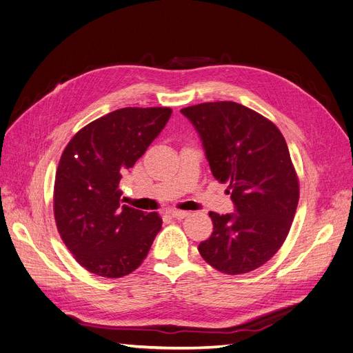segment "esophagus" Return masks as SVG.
<instances>
[{"mask_svg": "<svg viewBox=\"0 0 353 353\" xmlns=\"http://www.w3.org/2000/svg\"><path fill=\"white\" fill-rule=\"evenodd\" d=\"M170 215H172V218H175V219H184V218H187L190 215V213L185 212V210L172 209V210H170Z\"/></svg>", "mask_w": 353, "mask_h": 353, "instance_id": "esophagus-1", "label": "esophagus"}]
</instances>
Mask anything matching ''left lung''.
Wrapping results in <instances>:
<instances>
[{
    "instance_id": "1",
    "label": "left lung",
    "mask_w": 353,
    "mask_h": 353,
    "mask_svg": "<svg viewBox=\"0 0 353 353\" xmlns=\"http://www.w3.org/2000/svg\"><path fill=\"white\" fill-rule=\"evenodd\" d=\"M200 137L212 175L230 183L234 213L210 212L212 236L199 252L230 275L259 268L284 243L299 201V181L288 147L271 121L234 101L181 110Z\"/></svg>"
}]
</instances>
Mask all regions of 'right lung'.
<instances>
[{"label": "right lung", "instance_id": "obj_1", "mask_svg": "<svg viewBox=\"0 0 353 353\" xmlns=\"http://www.w3.org/2000/svg\"><path fill=\"white\" fill-rule=\"evenodd\" d=\"M169 108H125L77 132L61 154L54 216L66 248L85 270L121 279L143 263L162 228L156 212L122 205L119 183L162 132Z\"/></svg>", "mask_w": 353, "mask_h": 353}]
</instances>
